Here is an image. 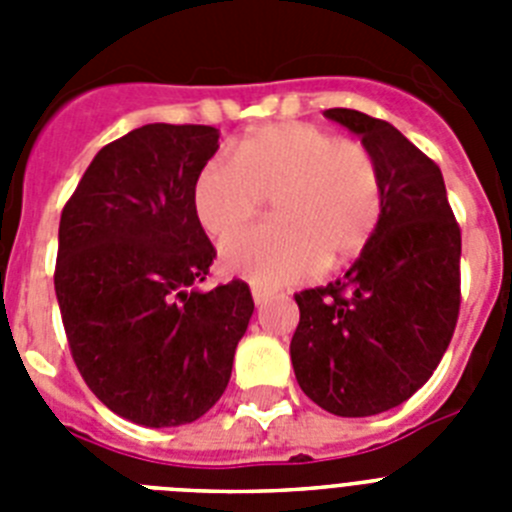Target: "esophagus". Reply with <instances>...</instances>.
Segmentation results:
<instances>
[{
	"mask_svg": "<svg viewBox=\"0 0 512 512\" xmlns=\"http://www.w3.org/2000/svg\"><path fill=\"white\" fill-rule=\"evenodd\" d=\"M251 297H253V305L261 307V305H266V302H269L271 297H274V292H269V289L259 287V284H253V287H251Z\"/></svg>",
	"mask_w": 512,
	"mask_h": 512,
	"instance_id": "1",
	"label": "esophagus"
}]
</instances>
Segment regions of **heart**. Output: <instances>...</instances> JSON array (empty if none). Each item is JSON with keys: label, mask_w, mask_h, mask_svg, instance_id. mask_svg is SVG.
Returning <instances> with one entry per match:
<instances>
[{"label": "heart", "mask_w": 512, "mask_h": 512, "mask_svg": "<svg viewBox=\"0 0 512 512\" xmlns=\"http://www.w3.org/2000/svg\"><path fill=\"white\" fill-rule=\"evenodd\" d=\"M274 200V223L225 238L220 264L253 284L279 287L338 269L372 238L382 220L384 184L377 158L354 140L312 122H274L215 156L194 182V215L223 238Z\"/></svg>", "instance_id": "b5f03b06"}]
</instances>
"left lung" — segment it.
<instances>
[{"label": "left lung", "mask_w": 512, "mask_h": 512, "mask_svg": "<svg viewBox=\"0 0 512 512\" xmlns=\"http://www.w3.org/2000/svg\"><path fill=\"white\" fill-rule=\"evenodd\" d=\"M323 115L377 158L384 210L341 279L295 295L289 354L315 405L366 418L415 395L446 354L459 318L461 233L441 169L395 125L346 107Z\"/></svg>", "instance_id": "left-lung-1"}]
</instances>
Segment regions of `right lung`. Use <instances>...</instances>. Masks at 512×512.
Returning <instances> with one entry per match:
<instances>
[{
  "label": "right lung",
  "instance_id": "right-lung-1",
  "mask_svg": "<svg viewBox=\"0 0 512 512\" xmlns=\"http://www.w3.org/2000/svg\"><path fill=\"white\" fill-rule=\"evenodd\" d=\"M220 130L153 122L104 146L58 225L56 297L71 356L99 400L130 423L202 418L233 372L248 284L202 292L215 248L192 192Z\"/></svg>",
  "mask_w": 512,
  "mask_h": 512
}]
</instances>
